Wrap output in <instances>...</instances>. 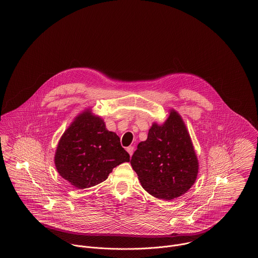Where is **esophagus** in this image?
<instances>
[{"label":"esophagus","mask_w":258,"mask_h":258,"mask_svg":"<svg viewBox=\"0 0 258 258\" xmlns=\"http://www.w3.org/2000/svg\"><path fill=\"white\" fill-rule=\"evenodd\" d=\"M134 149H135V148H134L133 146H130V147H127V148H126V151H127V153L130 154V156H131V157H132V156H133V154H134Z\"/></svg>","instance_id":"34e87169"}]
</instances>
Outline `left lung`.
<instances>
[{"mask_svg": "<svg viewBox=\"0 0 258 258\" xmlns=\"http://www.w3.org/2000/svg\"><path fill=\"white\" fill-rule=\"evenodd\" d=\"M131 164L143 188L160 200L176 199L194 185L199 161L186 126L175 110L161 125L154 122L138 145Z\"/></svg>", "mask_w": 258, "mask_h": 258, "instance_id": "obj_1", "label": "left lung"}]
</instances>
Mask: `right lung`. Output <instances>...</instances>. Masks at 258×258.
<instances>
[{
  "label": "right lung",
  "instance_id": "add662e5",
  "mask_svg": "<svg viewBox=\"0 0 258 258\" xmlns=\"http://www.w3.org/2000/svg\"><path fill=\"white\" fill-rule=\"evenodd\" d=\"M128 161L119 137L107 131L103 119L90 109L80 113L66 130L54 155L59 175L79 189L101 183L114 167Z\"/></svg>",
  "mask_w": 258,
  "mask_h": 258
}]
</instances>
